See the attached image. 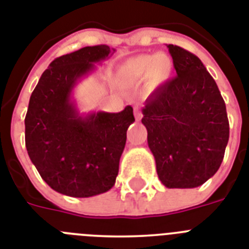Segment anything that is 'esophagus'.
<instances>
[{
  "mask_svg": "<svg viewBox=\"0 0 249 249\" xmlns=\"http://www.w3.org/2000/svg\"><path fill=\"white\" fill-rule=\"evenodd\" d=\"M134 115L137 120H141L142 116H143V115H142V111L139 110V107H134Z\"/></svg>",
  "mask_w": 249,
  "mask_h": 249,
  "instance_id": "34e87169",
  "label": "esophagus"
}]
</instances>
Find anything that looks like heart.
<instances>
[{"label":"heart","mask_w":249,"mask_h":249,"mask_svg":"<svg viewBox=\"0 0 249 249\" xmlns=\"http://www.w3.org/2000/svg\"><path fill=\"white\" fill-rule=\"evenodd\" d=\"M172 72V60L163 53L141 54L128 59L120 67V76L128 81L149 79L153 85L163 83Z\"/></svg>","instance_id":"heart-1"}]
</instances>
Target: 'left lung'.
Instances as JSON below:
<instances>
[{
    "label": "left lung",
    "instance_id": "obj_1",
    "mask_svg": "<svg viewBox=\"0 0 249 249\" xmlns=\"http://www.w3.org/2000/svg\"><path fill=\"white\" fill-rule=\"evenodd\" d=\"M177 76L150 93L142 108L160 182L194 189L219 170L229 141L227 108L214 78L195 54L167 45Z\"/></svg>",
    "mask_w": 249,
    "mask_h": 249
}]
</instances>
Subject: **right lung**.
I'll list each match as a JSON object with an SVG mask.
<instances>
[{"instance_id": "1", "label": "right lung", "mask_w": 249, "mask_h": 249, "mask_svg": "<svg viewBox=\"0 0 249 249\" xmlns=\"http://www.w3.org/2000/svg\"><path fill=\"white\" fill-rule=\"evenodd\" d=\"M107 45L85 47L54 59L29 101L25 144L31 162L53 190L91 197L115 185L133 107L79 114L73 89L114 54Z\"/></svg>"}]
</instances>
